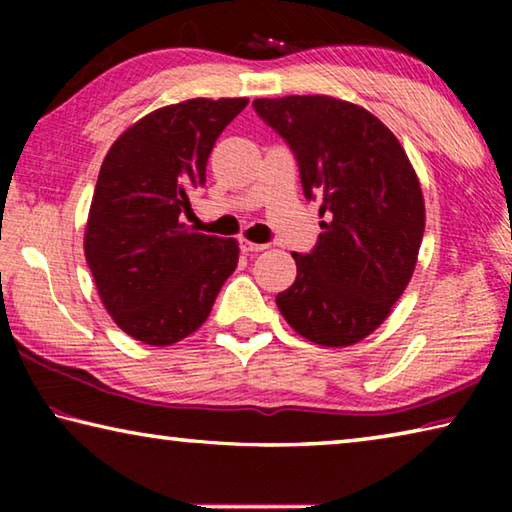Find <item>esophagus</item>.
Wrapping results in <instances>:
<instances>
[{
    "label": "esophagus",
    "mask_w": 512,
    "mask_h": 512,
    "mask_svg": "<svg viewBox=\"0 0 512 512\" xmlns=\"http://www.w3.org/2000/svg\"><path fill=\"white\" fill-rule=\"evenodd\" d=\"M241 250H244L246 255H250V253H262V250H266V244H255V241H248V239H244L241 237Z\"/></svg>",
    "instance_id": "obj_1"
}]
</instances>
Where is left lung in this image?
Here are the masks:
<instances>
[{
  "mask_svg": "<svg viewBox=\"0 0 512 512\" xmlns=\"http://www.w3.org/2000/svg\"><path fill=\"white\" fill-rule=\"evenodd\" d=\"M257 115L291 146L307 198L323 196L316 248L293 253L296 282L277 309L325 348H348L391 316L424 235L422 187L384 121L327 94L255 99Z\"/></svg>",
  "mask_w": 512,
  "mask_h": 512,
  "instance_id": "left-lung-1",
  "label": "left lung"
}]
</instances>
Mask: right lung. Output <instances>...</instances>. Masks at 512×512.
Here are the masks:
<instances>
[{"instance_id": "right-lung-1", "label": "right lung", "mask_w": 512, "mask_h": 512, "mask_svg": "<svg viewBox=\"0 0 512 512\" xmlns=\"http://www.w3.org/2000/svg\"><path fill=\"white\" fill-rule=\"evenodd\" d=\"M246 106V97L171 103L103 158L83 250L103 307L135 341L171 345L196 332L235 273L237 239L194 232L180 214L205 183L216 137Z\"/></svg>"}]
</instances>
